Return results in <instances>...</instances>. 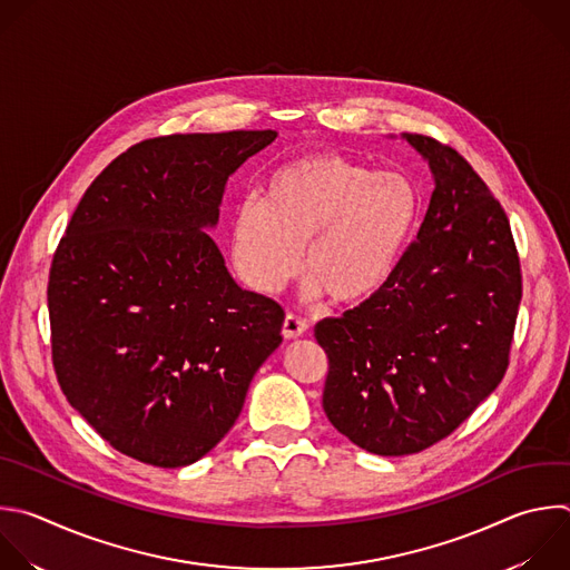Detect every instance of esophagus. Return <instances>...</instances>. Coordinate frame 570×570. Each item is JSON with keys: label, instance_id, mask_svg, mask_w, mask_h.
Listing matches in <instances>:
<instances>
[{"label": "esophagus", "instance_id": "1", "mask_svg": "<svg viewBox=\"0 0 570 570\" xmlns=\"http://www.w3.org/2000/svg\"><path fill=\"white\" fill-rule=\"evenodd\" d=\"M306 328H308V324H306V320H302V317H297V315H293V313H288L286 317H284V326H282V335L286 337V340H295V337H302L304 333H306Z\"/></svg>", "mask_w": 570, "mask_h": 570}]
</instances>
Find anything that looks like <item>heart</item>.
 <instances>
[{
    "mask_svg": "<svg viewBox=\"0 0 570 570\" xmlns=\"http://www.w3.org/2000/svg\"><path fill=\"white\" fill-rule=\"evenodd\" d=\"M423 217L419 183L399 169L373 171L337 151L297 156L244 197L230 222V255L257 293L282 291L302 266L306 299L360 304L381 291Z\"/></svg>",
    "mask_w": 570,
    "mask_h": 570,
    "instance_id": "obj_1",
    "label": "heart"
}]
</instances>
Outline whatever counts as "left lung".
I'll return each mask as SVG.
<instances>
[{"mask_svg":"<svg viewBox=\"0 0 570 570\" xmlns=\"http://www.w3.org/2000/svg\"><path fill=\"white\" fill-rule=\"evenodd\" d=\"M403 138L434 176L416 242L381 291L315 326L326 419L381 456L428 450L497 390L521 302L510 222L488 185L450 145Z\"/></svg>","mask_w":570,"mask_h":570,"instance_id":"1","label":"left lung"}]
</instances>
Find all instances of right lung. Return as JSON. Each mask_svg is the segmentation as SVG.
Segmentation results:
<instances>
[{
    "label": "right lung",
    "instance_id": "add662e5",
    "mask_svg": "<svg viewBox=\"0 0 570 570\" xmlns=\"http://www.w3.org/2000/svg\"><path fill=\"white\" fill-rule=\"evenodd\" d=\"M277 131L171 134L87 187L49 273L51 348L71 407L156 468L206 456L282 344L284 308L244 291L206 228L226 180Z\"/></svg>",
    "mask_w": 570,
    "mask_h": 570
}]
</instances>
